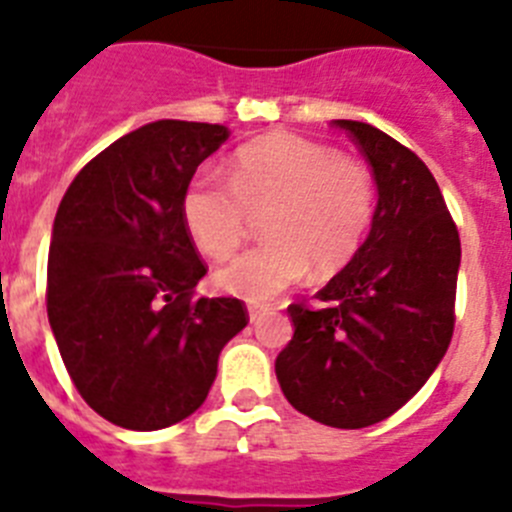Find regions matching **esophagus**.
<instances>
[{
    "label": "esophagus",
    "instance_id": "1",
    "mask_svg": "<svg viewBox=\"0 0 512 512\" xmlns=\"http://www.w3.org/2000/svg\"><path fill=\"white\" fill-rule=\"evenodd\" d=\"M266 315V307H261V305H251L248 307V320H251V323H259L261 318H264Z\"/></svg>",
    "mask_w": 512,
    "mask_h": 512
}]
</instances>
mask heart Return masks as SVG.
<instances>
[{"mask_svg": "<svg viewBox=\"0 0 512 512\" xmlns=\"http://www.w3.org/2000/svg\"><path fill=\"white\" fill-rule=\"evenodd\" d=\"M377 189L372 174L333 148L295 133H269L230 158V187L197 174L182 194V220L205 256L228 259L241 246L248 215H266V243L217 271V287L248 302H266L307 271L336 277L356 259L372 228Z\"/></svg>", "mask_w": 512, "mask_h": 512, "instance_id": "b5f03b06", "label": "heart"}]
</instances>
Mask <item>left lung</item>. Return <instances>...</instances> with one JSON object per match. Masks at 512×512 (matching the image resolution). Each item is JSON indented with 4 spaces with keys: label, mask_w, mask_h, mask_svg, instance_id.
Wrapping results in <instances>:
<instances>
[{
    "label": "left lung",
    "mask_w": 512,
    "mask_h": 512,
    "mask_svg": "<svg viewBox=\"0 0 512 512\" xmlns=\"http://www.w3.org/2000/svg\"><path fill=\"white\" fill-rule=\"evenodd\" d=\"M333 125L372 166V230L318 292L325 307H287L295 336L274 369L292 408L354 431L397 413L441 364L454 333L461 243L436 179L413 151L369 122Z\"/></svg>",
    "instance_id": "1"
}]
</instances>
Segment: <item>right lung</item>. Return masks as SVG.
I'll use <instances>...</instances> for the list:
<instances>
[{
    "label": "right lung",
    "mask_w": 512,
    "mask_h": 512,
    "mask_svg": "<svg viewBox=\"0 0 512 512\" xmlns=\"http://www.w3.org/2000/svg\"><path fill=\"white\" fill-rule=\"evenodd\" d=\"M225 125L156 120L122 135L63 194L48 251V323L94 413L128 431L189 418L217 377L243 302L200 297L207 274L182 220L197 166Z\"/></svg>",
    "instance_id": "right-lung-1"
}]
</instances>
